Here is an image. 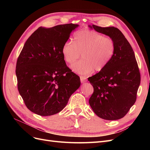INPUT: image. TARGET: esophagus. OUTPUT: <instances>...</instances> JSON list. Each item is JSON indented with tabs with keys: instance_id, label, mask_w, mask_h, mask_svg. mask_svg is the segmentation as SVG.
<instances>
[{
	"instance_id": "esophagus-1",
	"label": "esophagus",
	"mask_w": 150,
	"mask_h": 150,
	"mask_svg": "<svg viewBox=\"0 0 150 150\" xmlns=\"http://www.w3.org/2000/svg\"><path fill=\"white\" fill-rule=\"evenodd\" d=\"M80 80H81V82L83 83L86 82V81H87V78H86V76H80Z\"/></svg>"
}]
</instances>
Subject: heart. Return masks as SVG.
<instances>
[{
    "label": "heart",
    "mask_w": 150,
    "mask_h": 150,
    "mask_svg": "<svg viewBox=\"0 0 150 150\" xmlns=\"http://www.w3.org/2000/svg\"><path fill=\"white\" fill-rule=\"evenodd\" d=\"M115 44L113 40L96 31L82 30L74 34V40H67L62 48L65 61L72 64L80 57L83 59L71 66L74 72L88 74L101 71L105 68L114 56Z\"/></svg>",
    "instance_id": "b5f03b06"
}]
</instances>
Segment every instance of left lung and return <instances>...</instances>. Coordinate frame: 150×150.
<instances>
[{"instance_id": "8db88e82", "label": "left lung", "mask_w": 150, "mask_h": 150, "mask_svg": "<svg viewBox=\"0 0 150 150\" xmlns=\"http://www.w3.org/2000/svg\"><path fill=\"white\" fill-rule=\"evenodd\" d=\"M89 27L109 36L115 44L114 56L108 65L88 78L94 88L89 103L95 114L102 119H121L134 104L140 84V73L134 51L117 28L95 25Z\"/></svg>"}]
</instances>
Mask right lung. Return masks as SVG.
Segmentation results:
<instances>
[{"label": "right lung", "mask_w": 150, "mask_h": 150, "mask_svg": "<svg viewBox=\"0 0 150 150\" xmlns=\"http://www.w3.org/2000/svg\"><path fill=\"white\" fill-rule=\"evenodd\" d=\"M78 24L40 27L26 40L17 59V88L29 110L46 116L62 111L81 85L68 67L62 48Z\"/></svg>", "instance_id": "obj_1"}]
</instances>
